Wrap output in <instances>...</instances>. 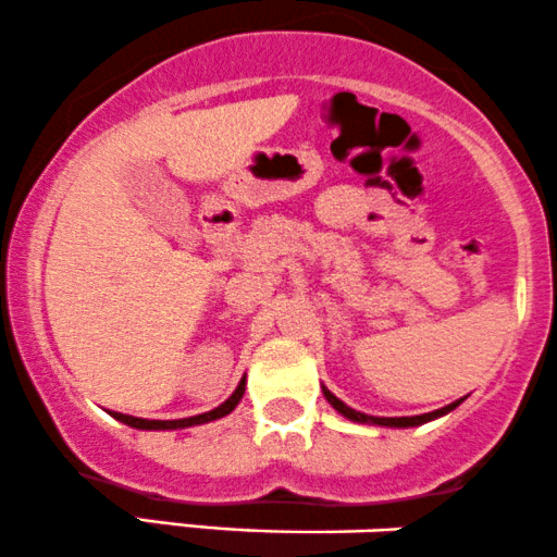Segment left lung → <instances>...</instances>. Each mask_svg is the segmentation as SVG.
<instances>
[{
	"label": "left lung",
	"instance_id": "8db88e82",
	"mask_svg": "<svg viewBox=\"0 0 557 557\" xmlns=\"http://www.w3.org/2000/svg\"><path fill=\"white\" fill-rule=\"evenodd\" d=\"M323 394H325V398H329V401H331V407L336 409L338 414H344L346 420H355V422H370V424H383V428H414V424L430 422V420H435V417L448 414L450 409H456V407H459V404H461V398H459V401L448 404V407L430 411V414H417V417H370V414H362V411H355L351 407H346V404L342 401V398L333 396L329 388H323Z\"/></svg>",
	"mask_w": 557,
	"mask_h": 557
}]
</instances>
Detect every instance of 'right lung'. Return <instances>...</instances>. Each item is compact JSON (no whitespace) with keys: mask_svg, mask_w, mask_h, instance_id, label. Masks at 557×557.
Segmentation results:
<instances>
[{"mask_svg":"<svg viewBox=\"0 0 557 557\" xmlns=\"http://www.w3.org/2000/svg\"><path fill=\"white\" fill-rule=\"evenodd\" d=\"M242 394H245V377H242L237 391H234L232 396L226 398L221 407H215L213 411H206V414H198V417H185V420H140V417H129V414H120V411H114V417L124 424H129V428L135 430H180V428H193V424H202V422H213V420H221V417H226L228 411L239 404Z\"/></svg>","mask_w":557,"mask_h":557,"instance_id":"obj_1","label":"right lung"}]
</instances>
